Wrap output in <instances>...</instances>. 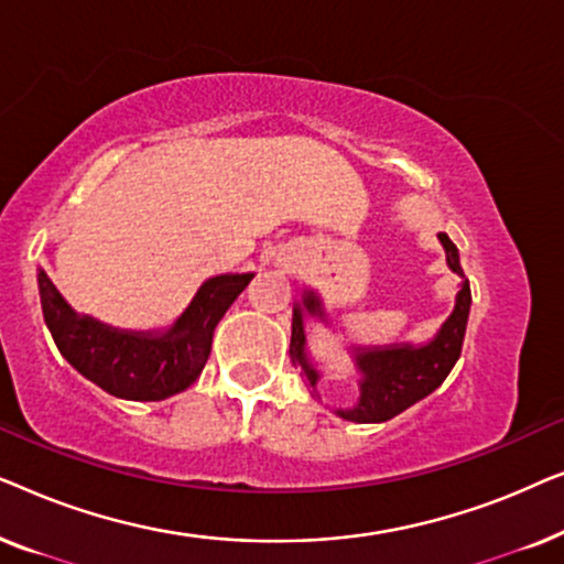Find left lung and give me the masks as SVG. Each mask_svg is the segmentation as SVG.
Instances as JSON below:
<instances>
[{"instance_id": "8db88e82", "label": "left lung", "mask_w": 564, "mask_h": 564, "mask_svg": "<svg viewBox=\"0 0 564 564\" xmlns=\"http://www.w3.org/2000/svg\"><path fill=\"white\" fill-rule=\"evenodd\" d=\"M446 251V264L452 272L462 276L457 303L438 334L423 346L395 344V346H375V349H354L359 380V403L346 411H336L341 419L354 423H382L395 419L405 408L419 403L431 395L438 384L446 380L452 367L457 365L465 341L469 305H473V292L459 267V251L446 234H438ZM305 313L323 318L321 297L313 290L305 292L303 303L292 311V338H290V357L292 365L303 369L305 380L315 390L321 380V372L311 365L305 349Z\"/></svg>"}]
</instances>
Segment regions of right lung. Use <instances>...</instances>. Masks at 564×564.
Wrapping results in <instances>:
<instances>
[{
	"label": "right lung",
	"mask_w": 564,
	"mask_h": 564,
	"mask_svg": "<svg viewBox=\"0 0 564 564\" xmlns=\"http://www.w3.org/2000/svg\"><path fill=\"white\" fill-rule=\"evenodd\" d=\"M253 274L210 276L172 328L120 330L76 315L37 269L43 318L61 357L76 372L122 400H164L187 390L210 357L213 330Z\"/></svg>",
	"instance_id": "obj_1"
}]
</instances>
